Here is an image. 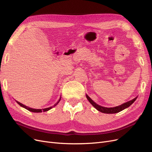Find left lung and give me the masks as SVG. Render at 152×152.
Masks as SVG:
<instances>
[{
	"instance_id": "1",
	"label": "left lung",
	"mask_w": 152,
	"mask_h": 152,
	"mask_svg": "<svg viewBox=\"0 0 152 152\" xmlns=\"http://www.w3.org/2000/svg\"><path fill=\"white\" fill-rule=\"evenodd\" d=\"M86 98L87 99H88L90 103L93 105L95 108L97 109L98 111L102 112V113H116L118 112H120L121 111H122V110L128 108L129 107H130V105H131L133 103H134L135 102V100L136 99V98H135L132 100L124 103L120 106H118V107H116L106 108V107H101V106L94 103L93 101L87 95H86Z\"/></svg>"
}]
</instances>
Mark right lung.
<instances>
[{
  "label": "right lung",
  "mask_w": 152,
  "mask_h": 152,
  "mask_svg": "<svg viewBox=\"0 0 152 152\" xmlns=\"http://www.w3.org/2000/svg\"><path fill=\"white\" fill-rule=\"evenodd\" d=\"M60 99H61V98L59 99V100L58 101V103H57L56 104H55L54 106H56V105L59 102V101H60ZM16 102H17L18 104H19L21 106V107L26 108V110H28V111H30V112H35V113H40V112H47V111H48V110H50V109L52 108V107H49V108H45V109H34V108H29V107H26V106H25V105H24V104H23L22 103L17 102V101H16Z\"/></svg>",
  "instance_id": "obj_1"
}]
</instances>
